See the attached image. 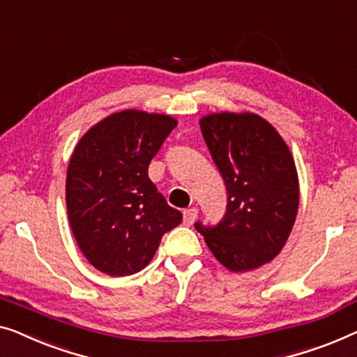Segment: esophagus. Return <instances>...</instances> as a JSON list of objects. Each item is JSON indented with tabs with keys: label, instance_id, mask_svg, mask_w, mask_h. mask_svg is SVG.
Here are the masks:
<instances>
[{
	"label": "esophagus",
	"instance_id": "obj_1",
	"mask_svg": "<svg viewBox=\"0 0 357 357\" xmlns=\"http://www.w3.org/2000/svg\"><path fill=\"white\" fill-rule=\"evenodd\" d=\"M197 213H199V210L195 208V207L184 210V213H183V222H184V225H188V227H190V225H192V223L195 222V218H197Z\"/></svg>",
	"mask_w": 357,
	"mask_h": 357
}]
</instances>
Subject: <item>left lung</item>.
Wrapping results in <instances>:
<instances>
[{
	"label": "left lung",
	"mask_w": 357,
	"mask_h": 357,
	"mask_svg": "<svg viewBox=\"0 0 357 357\" xmlns=\"http://www.w3.org/2000/svg\"><path fill=\"white\" fill-rule=\"evenodd\" d=\"M200 129L222 173L228 205L215 227L194 225L231 272L268 264L283 249L299 205V183L288 145L254 113H213Z\"/></svg>",
	"instance_id": "1"
}]
</instances>
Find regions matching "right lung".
<instances>
[{
    "instance_id": "right-lung-1",
    "label": "right lung",
    "mask_w": 357,
    "mask_h": 357,
    "mask_svg": "<svg viewBox=\"0 0 357 357\" xmlns=\"http://www.w3.org/2000/svg\"><path fill=\"white\" fill-rule=\"evenodd\" d=\"M176 126L167 114L124 109L90 128L74 149L68 217L79 249L100 272H140L183 220L149 178L150 162Z\"/></svg>"
}]
</instances>
